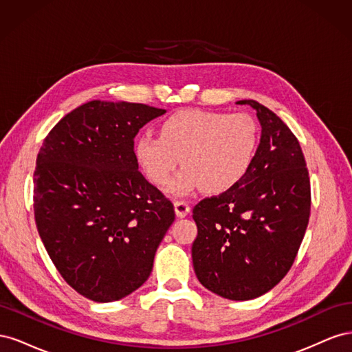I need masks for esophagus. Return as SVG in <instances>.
<instances>
[{
    "label": "esophagus",
    "instance_id": "34e87169",
    "mask_svg": "<svg viewBox=\"0 0 352 352\" xmlns=\"http://www.w3.org/2000/svg\"><path fill=\"white\" fill-rule=\"evenodd\" d=\"M175 210H176L177 217H185V216H188L190 207L186 201L177 199V201H175Z\"/></svg>",
    "mask_w": 352,
    "mask_h": 352
}]
</instances>
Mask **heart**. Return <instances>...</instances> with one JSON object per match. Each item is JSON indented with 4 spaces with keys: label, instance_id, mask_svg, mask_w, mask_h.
Returning a JSON list of instances; mask_svg holds the SVG:
<instances>
[{
    "label": "heart",
    "instance_id": "1",
    "mask_svg": "<svg viewBox=\"0 0 352 352\" xmlns=\"http://www.w3.org/2000/svg\"><path fill=\"white\" fill-rule=\"evenodd\" d=\"M258 145V124L247 113L182 110L160 127V136L142 135L136 157L146 176L163 186L182 158L184 170L168 185L182 195L201 186L204 192H223L247 175Z\"/></svg>",
    "mask_w": 352,
    "mask_h": 352
}]
</instances>
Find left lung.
I'll return each instance as SVG.
<instances>
[{"mask_svg":"<svg viewBox=\"0 0 352 352\" xmlns=\"http://www.w3.org/2000/svg\"><path fill=\"white\" fill-rule=\"evenodd\" d=\"M261 140L236 185L192 210L198 235L192 261L208 291L233 301L261 296L291 270L310 219L311 188L296 136L254 100Z\"/></svg>","mask_w":352,"mask_h":352,"instance_id":"1","label":"left lung"}]
</instances>
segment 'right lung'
<instances>
[{"label": "right lung", "instance_id": "right-lung-1", "mask_svg": "<svg viewBox=\"0 0 352 352\" xmlns=\"http://www.w3.org/2000/svg\"><path fill=\"white\" fill-rule=\"evenodd\" d=\"M166 110L89 101L52 127L36 157L39 236L74 291L95 302L122 300L150 278L175 207L138 170L135 136Z\"/></svg>", "mask_w": 352, "mask_h": 352}]
</instances>
